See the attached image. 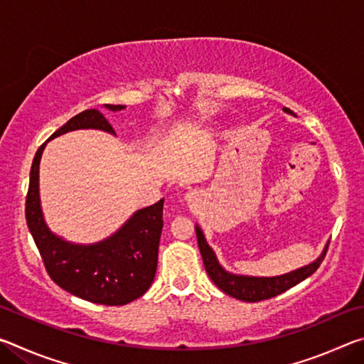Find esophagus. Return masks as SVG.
I'll use <instances>...</instances> for the list:
<instances>
[{"label":"esophagus","mask_w":364,"mask_h":364,"mask_svg":"<svg viewBox=\"0 0 364 364\" xmlns=\"http://www.w3.org/2000/svg\"><path fill=\"white\" fill-rule=\"evenodd\" d=\"M184 200L188 202V204H191V205H194L196 202H197V194L196 193H188L186 196H184Z\"/></svg>","instance_id":"34e87169"}]
</instances>
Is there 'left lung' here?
I'll return each mask as SVG.
<instances>
[{
    "label": "left lung",
    "mask_w": 364,
    "mask_h": 364,
    "mask_svg": "<svg viewBox=\"0 0 364 364\" xmlns=\"http://www.w3.org/2000/svg\"><path fill=\"white\" fill-rule=\"evenodd\" d=\"M282 110H284L286 114L294 115L291 109L284 107ZM196 236H197V244H199L202 260H204L205 271L207 274L210 276V279L225 294L244 301H260V300L276 297V295L286 292L287 289H291L295 284H299V282L306 279L308 276H311L319 268V264H321V262L324 260L326 252H328V245H329V242L326 244L321 255H319L316 260L311 262L310 264H305V267L297 268L291 271V273H286L281 276L262 278V276H244V274H234V273H230V271H226L220 264L213 249L207 244V239L199 225H196Z\"/></svg>",
    "instance_id": "obj_1"
}]
</instances>
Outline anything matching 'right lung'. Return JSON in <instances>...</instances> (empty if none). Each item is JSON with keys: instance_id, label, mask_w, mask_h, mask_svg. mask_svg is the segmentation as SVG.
Segmentation results:
<instances>
[{"instance_id": "right-lung-1", "label": "right lung", "mask_w": 364, "mask_h": 364, "mask_svg": "<svg viewBox=\"0 0 364 364\" xmlns=\"http://www.w3.org/2000/svg\"><path fill=\"white\" fill-rule=\"evenodd\" d=\"M117 112L120 104H106ZM102 130L115 134L100 110L80 112L51 134L48 141L73 130ZM43 143L35 154L26 200L28 230L40 250L51 279L64 291L100 305H127L139 299L151 287L157 269L159 241L162 234L164 199L139 208L119 231L95 244H73L49 230L40 202V160Z\"/></svg>"}]
</instances>
